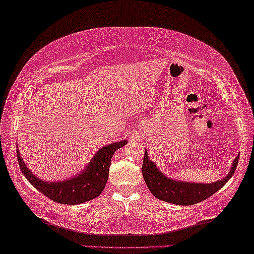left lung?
Segmentation results:
<instances>
[{"label":"left lung","mask_w":254,"mask_h":254,"mask_svg":"<svg viewBox=\"0 0 254 254\" xmlns=\"http://www.w3.org/2000/svg\"><path fill=\"white\" fill-rule=\"evenodd\" d=\"M144 151L142 175L148 189L157 199L178 206H190V204L199 203L220 190L235 173L239 159V156H237L232 162L228 175L217 182L207 184L190 183L180 182L166 176L158 169L156 163L149 158L147 149H144Z\"/></svg>","instance_id":"1"}]
</instances>
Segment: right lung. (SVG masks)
<instances>
[{
	"label": "right lung",
	"mask_w": 254,
	"mask_h": 254,
	"mask_svg": "<svg viewBox=\"0 0 254 254\" xmlns=\"http://www.w3.org/2000/svg\"><path fill=\"white\" fill-rule=\"evenodd\" d=\"M127 144V140L107 144L96 152L89 164L82 170L81 173L65 180L51 182L34 176L29 166L25 165L19 150L17 149L20 170L34 189L50 197L51 200L62 204H79L95 199L105 189L111 159L118 149Z\"/></svg>",
	"instance_id": "add662e5"
}]
</instances>
